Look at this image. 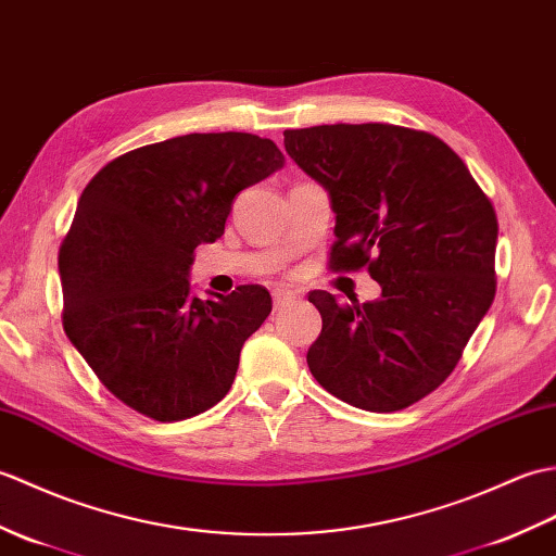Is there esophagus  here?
I'll list each match as a JSON object with an SVG mask.
<instances>
[{"label":"esophagus","mask_w":556,"mask_h":556,"mask_svg":"<svg viewBox=\"0 0 556 556\" xmlns=\"http://www.w3.org/2000/svg\"><path fill=\"white\" fill-rule=\"evenodd\" d=\"M294 300V292L290 290H274V306L276 309H282V306L290 304Z\"/></svg>","instance_id":"34e87169"}]
</instances>
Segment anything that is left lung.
Listing matches in <instances>:
<instances>
[{
  "instance_id": "left-lung-1",
  "label": "left lung",
  "mask_w": 556,
  "mask_h": 556,
  "mask_svg": "<svg viewBox=\"0 0 556 556\" xmlns=\"http://www.w3.org/2000/svg\"><path fill=\"white\" fill-rule=\"evenodd\" d=\"M282 135L330 194V268H368L382 290L364 304L309 292L324 318L309 371L356 409H406L445 382L495 300V208L430 132L336 123Z\"/></svg>"
}]
</instances>
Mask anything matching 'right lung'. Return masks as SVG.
<instances>
[{"label":"right lung","mask_w":556,"mask_h":556,"mask_svg":"<svg viewBox=\"0 0 556 556\" xmlns=\"http://www.w3.org/2000/svg\"><path fill=\"white\" fill-rule=\"evenodd\" d=\"M282 164L258 135L190 132L114 159L83 190L59 250L61 318L130 409L170 424L228 394L270 294L240 286L200 300L188 270L197 244L224 236L236 194Z\"/></svg>","instance_id":"right-lung-1"}]
</instances>
